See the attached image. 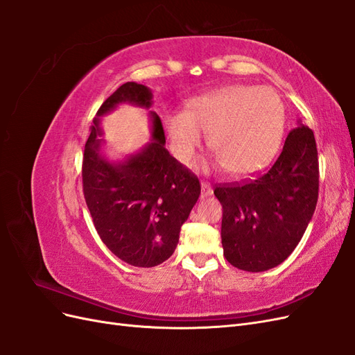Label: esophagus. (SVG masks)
Here are the masks:
<instances>
[{
	"instance_id": "esophagus-1",
	"label": "esophagus",
	"mask_w": 355,
	"mask_h": 355,
	"mask_svg": "<svg viewBox=\"0 0 355 355\" xmlns=\"http://www.w3.org/2000/svg\"><path fill=\"white\" fill-rule=\"evenodd\" d=\"M213 194V188L207 184V182H202L201 184V198H207Z\"/></svg>"
}]
</instances>
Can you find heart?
Returning <instances> with one entry per match:
<instances>
[{
	"instance_id": "1",
	"label": "heart",
	"mask_w": 355,
	"mask_h": 355,
	"mask_svg": "<svg viewBox=\"0 0 355 355\" xmlns=\"http://www.w3.org/2000/svg\"><path fill=\"white\" fill-rule=\"evenodd\" d=\"M161 121L179 163H191L204 133L231 176L249 178L270 164L280 149L286 108L270 87L234 84L189 99L185 112H166Z\"/></svg>"
}]
</instances>
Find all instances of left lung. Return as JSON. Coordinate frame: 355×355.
Here are the masks:
<instances>
[{"label":"left lung","mask_w":355,"mask_h":355,"mask_svg":"<svg viewBox=\"0 0 355 355\" xmlns=\"http://www.w3.org/2000/svg\"><path fill=\"white\" fill-rule=\"evenodd\" d=\"M220 201L222 247L239 270L262 272L280 265L302 239L317 206L318 157L314 133L297 121L283 151L263 175L214 188Z\"/></svg>","instance_id":"left-lung-1"}]
</instances>
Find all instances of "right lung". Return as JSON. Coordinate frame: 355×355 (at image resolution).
I'll return each mask as SVG.
<instances>
[{
	"instance_id": "obj_1",
	"label": "right lung",
	"mask_w": 355,
	"mask_h": 355,
	"mask_svg": "<svg viewBox=\"0 0 355 355\" xmlns=\"http://www.w3.org/2000/svg\"><path fill=\"white\" fill-rule=\"evenodd\" d=\"M123 103L149 110L153 92L130 81L102 103L84 146L83 191L105 245L128 265L151 268L173 254L180 227L196 206L201 187L197 176L168 154L154 111L148 112L151 141L123 159L106 158L102 116Z\"/></svg>"
}]
</instances>
